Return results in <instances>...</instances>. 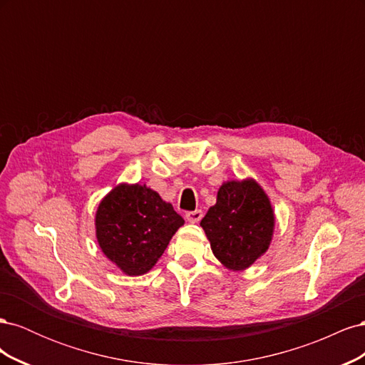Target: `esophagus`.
<instances>
[{
    "instance_id": "34e87169",
    "label": "esophagus",
    "mask_w": 365,
    "mask_h": 365,
    "mask_svg": "<svg viewBox=\"0 0 365 365\" xmlns=\"http://www.w3.org/2000/svg\"><path fill=\"white\" fill-rule=\"evenodd\" d=\"M185 219L192 224H197L202 219V212H201V210H195V212H187Z\"/></svg>"
}]
</instances>
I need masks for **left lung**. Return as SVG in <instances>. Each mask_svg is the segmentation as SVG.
I'll return each instance as SVG.
<instances>
[{"instance_id":"1","label":"left lung","mask_w":365,"mask_h":365,"mask_svg":"<svg viewBox=\"0 0 365 365\" xmlns=\"http://www.w3.org/2000/svg\"><path fill=\"white\" fill-rule=\"evenodd\" d=\"M268 195L251 178L227 181L201 220L215 257L225 268L244 271L268 251L274 233Z\"/></svg>"}]
</instances>
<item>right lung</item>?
<instances>
[{
    "label": "right lung",
    "instance_id": "add662e5",
    "mask_svg": "<svg viewBox=\"0 0 365 365\" xmlns=\"http://www.w3.org/2000/svg\"><path fill=\"white\" fill-rule=\"evenodd\" d=\"M184 219L146 184H118L96 212V237L126 275L149 272Z\"/></svg>",
    "mask_w": 365,
    "mask_h": 365
}]
</instances>
